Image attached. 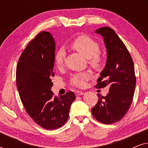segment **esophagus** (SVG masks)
<instances>
[{
    "label": "esophagus",
    "instance_id": "esophagus-1",
    "mask_svg": "<svg viewBox=\"0 0 148 148\" xmlns=\"http://www.w3.org/2000/svg\"><path fill=\"white\" fill-rule=\"evenodd\" d=\"M75 94L76 96H80V95L84 94V92H81V91H75Z\"/></svg>",
    "mask_w": 148,
    "mask_h": 148
}]
</instances>
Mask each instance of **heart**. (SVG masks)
I'll return each instance as SVG.
<instances>
[{"label":"heart","instance_id":"1","mask_svg":"<svg viewBox=\"0 0 148 148\" xmlns=\"http://www.w3.org/2000/svg\"><path fill=\"white\" fill-rule=\"evenodd\" d=\"M72 49L82 54L88 58V64L92 67L98 69L102 62V58L99 53L100 46L97 42L86 35L79 36L74 38L70 43ZM66 52L63 48L56 50L54 56V63L58 68H62L64 65L66 60ZM92 73L89 71L77 73L71 77V84L75 86L82 88L86 85V81L92 77Z\"/></svg>","mask_w":148,"mask_h":148}]
</instances>
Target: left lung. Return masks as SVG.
I'll return each mask as SVG.
<instances>
[{
	"mask_svg": "<svg viewBox=\"0 0 148 148\" xmlns=\"http://www.w3.org/2000/svg\"><path fill=\"white\" fill-rule=\"evenodd\" d=\"M96 33L104 38L107 51L106 66L98 79L97 88L108 86L109 92L92 109L97 121L109 125L123 118L132 103L136 84L134 64L130 53L114 30L108 27L99 28Z\"/></svg>",
	"mask_w": 148,
	"mask_h": 148,
	"instance_id": "obj_1",
	"label": "left lung"
}]
</instances>
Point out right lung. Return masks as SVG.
Returning a JSON list of instances; mask_svg holds the SVG:
<instances>
[{
    "mask_svg": "<svg viewBox=\"0 0 148 148\" xmlns=\"http://www.w3.org/2000/svg\"><path fill=\"white\" fill-rule=\"evenodd\" d=\"M54 51L55 42L50 32H40L23 50L16 69V84L26 112L47 130L60 128L66 122L75 100L71 91L60 97L52 92Z\"/></svg>",
    "mask_w": 148,
    "mask_h": 148,
    "instance_id": "obj_1",
    "label": "right lung"
}]
</instances>
